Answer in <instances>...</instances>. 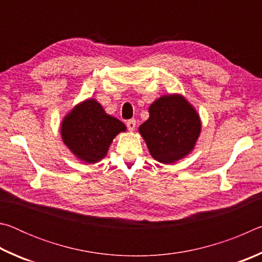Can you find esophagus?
Wrapping results in <instances>:
<instances>
[{
    "mask_svg": "<svg viewBox=\"0 0 262 262\" xmlns=\"http://www.w3.org/2000/svg\"><path fill=\"white\" fill-rule=\"evenodd\" d=\"M135 127H136V120H135V119H130V120L127 121V128H128V130L133 132V130L135 129Z\"/></svg>",
    "mask_w": 262,
    "mask_h": 262,
    "instance_id": "1",
    "label": "esophagus"
}]
</instances>
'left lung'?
Listing matches in <instances>:
<instances>
[{"label": "left lung", "instance_id": "left-lung-1", "mask_svg": "<svg viewBox=\"0 0 262 262\" xmlns=\"http://www.w3.org/2000/svg\"><path fill=\"white\" fill-rule=\"evenodd\" d=\"M150 117L139 130L156 161L171 164L194 148L201 130L198 113L184 97L163 96L149 107Z\"/></svg>", "mask_w": 262, "mask_h": 262}]
</instances>
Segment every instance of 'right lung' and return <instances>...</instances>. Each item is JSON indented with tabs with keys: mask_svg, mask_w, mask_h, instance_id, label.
I'll return each instance as SVG.
<instances>
[{
	"mask_svg": "<svg viewBox=\"0 0 262 262\" xmlns=\"http://www.w3.org/2000/svg\"><path fill=\"white\" fill-rule=\"evenodd\" d=\"M126 126L106 114L94 99L77 105L62 121L61 135L74 155L86 163H97L105 157L115 135Z\"/></svg>",
	"mask_w": 262,
	"mask_h": 262,
	"instance_id": "right-lung-1",
	"label": "right lung"
}]
</instances>
